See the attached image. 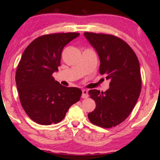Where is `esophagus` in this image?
I'll return each instance as SVG.
<instances>
[{
    "label": "esophagus",
    "mask_w": 160,
    "mask_h": 160,
    "mask_svg": "<svg viewBox=\"0 0 160 160\" xmlns=\"http://www.w3.org/2000/svg\"><path fill=\"white\" fill-rule=\"evenodd\" d=\"M82 98H88V91L87 89H82Z\"/></svg>",
    "instance_id": "esophagus-1"
}]
</instances>
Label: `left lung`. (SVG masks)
Here are the masks:
<instances>
[{
    "label": "left lung",
    "mask_w": 160,
    "mask_h": 160,
    "mask_svg": "<svg viewBox=\"0 0 160 160\" xmlns=\"http://www.w3.org/2000/svg\"><path fill=\"white\" fill-rule=\"evenodd\" d=\"M100 58V73L110 80L106 92L91 89L96 108L88 113L93 124L111 128L124 122L132 112L141 90L138 59L125 41L113 35L84 32Z\"/></svg>",
    "instance_id": "1"
}]
</instances>
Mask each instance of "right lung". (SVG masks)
I'll list each match as a JSON object with an SVG mask.
<instances>
[{
  "label": "right lung",
  "mask_w": 160,
  "mask_h": 160,
  "mask_svg": "<svg viewBox=\"0 0 160 160\" xmlns=\"http://www.w3.org/2000/svg\"><path fill=\"white\" fill-rule=\"evenodd\" d=\"M78 32L52 33L37 38L24 51L17 66L16 84L22 106L28 117L43 125L62 121L82 92L66 87L54 80L63 48Z\"/></svg>",
  "instance_id": "right-lung-1"
}]
</instances>
